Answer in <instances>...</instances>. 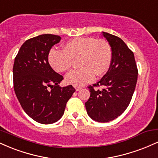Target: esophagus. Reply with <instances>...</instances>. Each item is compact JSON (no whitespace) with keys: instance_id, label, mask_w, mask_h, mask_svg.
Wrapping results in <instances>:
<instances>
[{"instance_id":"esophagus-1","label":"esophagus","mask_w":158,"mask_h":158,"mask_svg":"<svg viewBox=\"0 0 158 158\" xmlns=\"http://www.w3.org/2000/svg\"><path fill=\"white\" fill-rule=\"evenodd\" d=\"M81 88H80V87H75V89H76V90H77V91H79V90H80Z\"/></svg>"}]
</instances>
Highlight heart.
<instances>
[{"mask_svg":"<svg viewBox=\"0 0 158 158\" xmlns=\"http://www.w3.org/2000/svg\"><path fill=\"white\" fill-rule=\"evenodd\" d=\"M77 61L78 70L65 77L67 84L81 87L90 82L94 77L104 75L109 69L112 60V50L106 40L94 37H78L70 40L62 50L52 48L48 55L50 66L58 73L70 69L73 60Z\"/></svg>","mask_w":158,"mask_h":158,"instance_id":"obj_1","label":"heart"}]
</instances>
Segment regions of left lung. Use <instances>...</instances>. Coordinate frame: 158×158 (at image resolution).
Wrapping results in <instances>:
<instances>
[{"instance_id": "1", "label": "left lung", "mask_w": 158, "mask_h": 158, "mask_svg": "<svg viewBox=\"0 0 158 158\" xmlns=\"http://www.w3.org/2000/svg\"><path fill=\"white\" fill-rule=\"evenodd\" d=\"M102 35L111 48V64L100 81L88 87L90 96L85 105L90 118L107 123L117 118L128 108L135 90L138 70L134 52L120 38L105 32ZM99 86L102 89H98Z\"/></svg>"}]
</instances>
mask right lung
Masks as SVG:
<instances>
[{
  "label": "right lung",
  "mask_w": 158,
  "mask_h": 158,
  "mask_svg": "<svg viewBox=\"0 0 158 158\" xmlns=\"http://www.w3.org/2000/svg\"><path fill=\"white\" fill-rule=\"evenodd\" d=\"M60 40V36L52 34L32 38L23 43L15 58V95L27 115L41 124L57 122L76 90L71 85L59 87L64 78L49 64L50 49Z\"/></svg>",
  "instance_id": "obj_1"
}]
</instances>
